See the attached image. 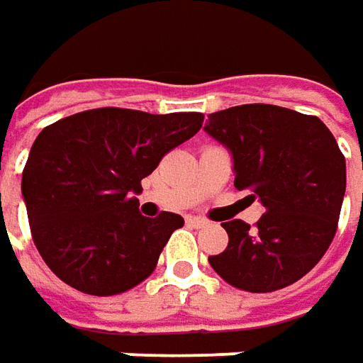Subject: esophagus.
<instances>
[{
	"mask_svg": "<svg viewBox=\"0 0 363 363\" xmlns=\"http://www.w3.org/2000/svg\"><path fill=\"white\" fill-rule=\"evenodd\" d=\"M188 224L189 226H194V228H202L206 226L208 222L203 220V218H198V216H188Z\"/></svg>",
	"mask_w": 363,
	"mask_h": 363,
	"instance_id": "34e87169",
	"label": "esophagus"
}]
</instances>
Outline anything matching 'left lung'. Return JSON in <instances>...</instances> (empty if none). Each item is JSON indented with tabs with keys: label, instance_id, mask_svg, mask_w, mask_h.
I'll return each instance as SVG.
<instances>
[{
	"label": "left lung",
	"instance_id": "1",
	"mask_svg": "<svg viewBox=\"0 0 363 363\" xmlns=\"http://www.w3.org/2000/svg\"><path fill=\"white\" fill-rule=\"evenodd\" d=\"M234 163V186L260 200L250 230L224 222L228 246L210 257L232 286L271 293L313 269L337 230L345 194V157L323 121L274 105H240L208 115L203 127Z\"/></svg>",
	"mask_w": 363,
	"mask_h": 363
}]
</instances>
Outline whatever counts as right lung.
<instances>
[{
	"label": "right lung",
	"instance_id": "add662e5",
	"mask_svg": "<svg viewBox=\"0 0 363 363\" xmlns=\"http://www.w3.org/2000/svg\"><path fill=\"white\" fill-rule=\"evenodd\" d=\"M202 121V113L106 106L42 129L21 174V196L50 271L96 297L145 281L184 218L141 216L135 196L143 191L141 179L200 131Z\"/></svg>",
	"mask_w": 363,
	"mask_h": 363
}]
</instances>
